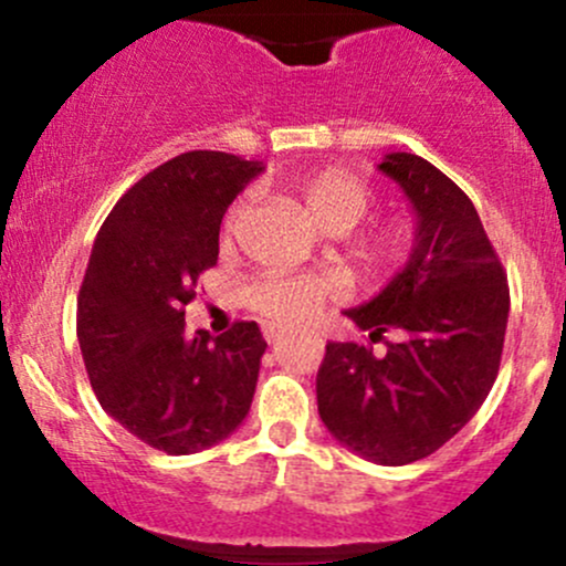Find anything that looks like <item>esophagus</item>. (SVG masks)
I'll list each match as a JSON object with an SVG mask.
<instances>
[{
  "label": "esophagus",
  "instance_id": "obj_1",
  "mask_svg": "<svg viewBox=\"0 0 566 566\" xmlns=\"http://www.w3.org/2000/svg\"><path fill=\"white\" fill-rule=\"evenodd\" d=\"M284 333H287V329H284L282 324H263V335L269 343H276L279 337H284Z\"/></svg>",
  "mask_w": 566,
  "mask_h": 566
}]
</instances>
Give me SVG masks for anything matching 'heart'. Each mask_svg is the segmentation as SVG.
I'll list each match as a JSON object with an SVG mask.
<instances>
[{
  "mask_svg": "<svg viewBox=\"0 0 566 566\" xmlns=\"http://www.w3.org/2000/svg\"><path fill=\"white\" fill-rule=\"evenodd\" d=\"M301 199L311 220L329 233L350 231L361 218L367 216L373 191L361 178L354 172L329 170L314 172L301 184ZM247 210V197H237L220 220V233L223 242H231V237L239 229ZM405 247V229L401 226H388L369 242V255L375 261H394ZM335 295V284L322 276L308 274H284V271H271L250 284L247 301L258 314L269 316L274 322H305L322 308L329 297Z\"/></svg>",
  "mask_w": 566,
  "mask_h": 566,
  "instance_id": "obj_1",
  "label": "heart"
}]
</instances>
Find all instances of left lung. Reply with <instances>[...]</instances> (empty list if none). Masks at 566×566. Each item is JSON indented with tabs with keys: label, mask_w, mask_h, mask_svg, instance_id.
Here are the masks:
<instances>
[{
	"label": "left lung",
	"mask_w": 566,
	"mask_h": 566,
	"mask_svg": "<svg viewBox=\"0 0 566 566\" xmlns=\"http://www.w3.org/2000/svg\"><path fill=\"white\" fill-rule=\"evenodd\" d=\"M378 170L415 212L409 261L373 301L343 314L373 340L396 329L386 356L327 343L316 401L327 431L380 465L437 452L484 405L509 324V282L476 207L431 161L386 154Z\"/></svg>",
	"instance_id": "1"
}]
</instances>
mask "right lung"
Here are the masks:
<instances>
[{
  "mask_svg": "<svg viewBox=\"0 0 566 566\" xmlns=\"http://www.w3.org/2000/svg\"><path fill=\"white\" fill-rule=\"evenodd\" d=\"M261 161L180 154L140 178L97 231L76 297V337L101 407L133 437L191 454L231 437L252 405L265 340L255 322L186 333L220 220Z\"/></svg>",
  "mask_w": 566,
  "mask_h": 566,
  "instance_id": "obj_1",
  "label": "right lung"
}]
</instances>
